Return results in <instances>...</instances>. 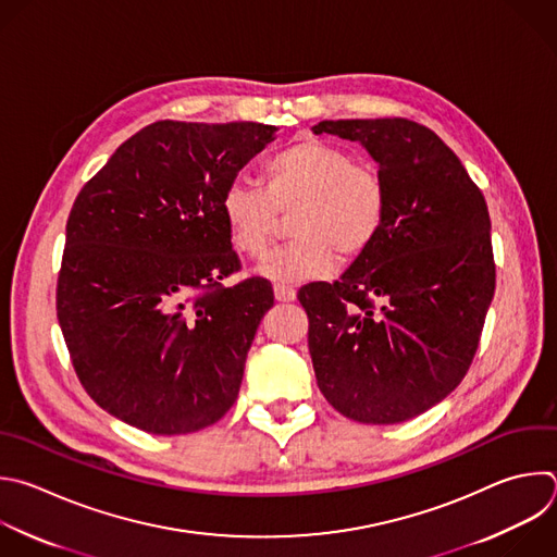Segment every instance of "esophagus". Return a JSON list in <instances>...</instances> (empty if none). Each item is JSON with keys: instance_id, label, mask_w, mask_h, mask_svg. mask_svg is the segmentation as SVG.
Segmentation results:
<instances>
[{"instance_id": "34e87169", "label": "esophagus", "mask_w": 557, "mask_h": 557, "mask_svg": "<svg viewBox=\"0 0 557 557\" xmlns=\"http://www.w3.org/2000/svg\"><path fill=\"white\" fill-rule=\"evenodd\" d=\"M273 293H275V299H277V301H293L295 295H297L290 284H282V282L273 284Z\"/></svg>"}]
</instances>
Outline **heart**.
Wrapping results in <instances>:
<instances>
[{"label": "heart", "instance_id": "1", "mask_svg": "<svg viewBox=\"0 0 557 557\" xmlns=\"http://www.w3.org/2000/svg\"><path fill=\"white\" fill-rule=\"evenodd\" d=\"M260 185L234 181L221 195V214L238 253L260 260L275 236L280 212L290 214L293 240L275 249L260 271L301 282L325 275L336 260H354L376 243L387 219L381 172L356 163L345 148L299 139L260 168Z\"/></svg>", "mask_w": 557, "mask_h": 557}]
</instances>
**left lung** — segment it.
I'll list each match as a JSON object with an SVG mask.
<instances>
[{"instance_id":"left-lung-1","label":"left lung","mask_w":557,"mask_h":557,"mask_svg":"<svg viewBox=\"0 0 557 557\" xmlns=\"http://www.w3.org/2000/svg\"><path fill=\"white\" fill-rule=\"evenodd\" d=\"M360 141L387 185L381 236L341 280L299 288L325 400L362 424H398L442 403L476 354L496 286L490 214L459 157L407 117L323 120Z\"/></svg>"}]
</instances>
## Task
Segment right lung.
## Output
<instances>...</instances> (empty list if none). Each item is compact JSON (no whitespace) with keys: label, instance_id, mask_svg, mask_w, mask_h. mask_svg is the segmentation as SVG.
<instances>
[{"label":"right lung","instance_id":"right-lung-1","mask_svg":"<svg viewBox=\"0 0 557 557\" xmlns=\"http://www.w3.org/2000/svg\"><path fill=\"white\" fill-rule=\"evenodd\" d=\"M273 133L159 120L78 193L57 317L81 385L113 418L185 435L234 407L273 288L264 277L221 282L240 271L221 195Z\"/></svg>","mask_w":557,"mask_h":557}]
</instances>
